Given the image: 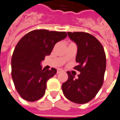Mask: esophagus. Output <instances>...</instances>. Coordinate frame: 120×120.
Returning a JSON list of instances; mask_svg holds the SVG:
<instances>
[{"mask_svg":"<svg viewBox=\"0 0 120 120\" xmlns=\"http://www.w3.org/2000/svg\"><path fill=\"white\" fill-rule=\"evenodd\" d=\"M63 70L62 69H61V68H59V69H57V73H59V72H63Z\"/></svg>","mask_w":120,"mask_h":120,"instance_id":"34e87169","label":"esophagus"}]
</instances>
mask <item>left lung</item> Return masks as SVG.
Returning <instances> with one entry per match:
<instances>
[{"mask_svg": "<svg viewBox=\"0 0 120 120\" xmlns=\"http://www.w3.org/2000/svg\"><path fill=\"white\" fill-rule=\"evenodd\" d=\"M77 45L74 69L80 72L78 79L67 72L68 79L63 83L64 96L72 102L83 104L96 96L101 88L106 69V56L103 46L93 35L85 32H67Z\"/></svg>", "mask_w": 120, "mask_h": 120, "instance_id": "left-lung-1", "label": "left lung"}]
</instances>
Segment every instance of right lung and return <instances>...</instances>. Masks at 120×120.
Wrapping results in <instances>:
<instances>
[{"label": "right lung", "instance_id": "add662e5", "mask_svg": "<svg viewBox=\"0 0 120 120\" xmlns=\"http://www.w3.org/2000/svg\"><path fill=\"white\" fill-rule=\"evenodd\" d=\"M67 36L66 32L36 30L19 41L11 59V76L22 98L35 101L45 95L46 82L57 70L42 69L41 62L50 54L56 43Z\"/></svg>", "mask_w": 120, "mask_h": 120}]
</instances>
